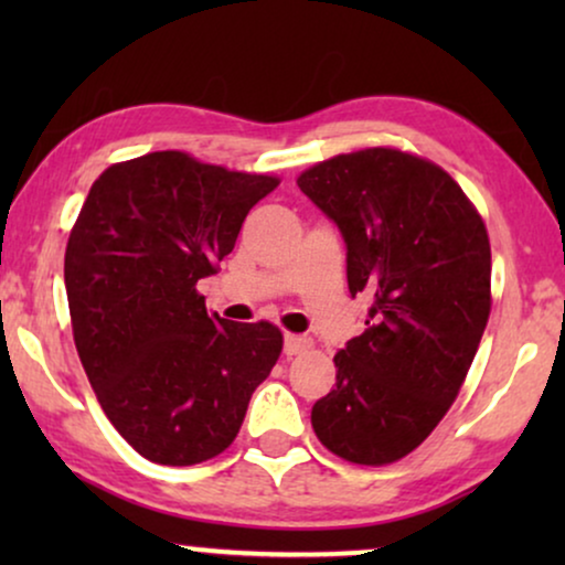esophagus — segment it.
Instances as JSON below:
<instances>
[{"label":"esophagus","mask_w":565,"mask_h":565,"mask_svg":"<svg viewBox=\"0 0 565 565\" xmlns=\"http://www.w3.org/2000/svg\"><path fill=\"white\" fill-rule=\"evenodd\" d=\"M306 350H311V339L298 337V334H285V354H288V358L306 352Z\"/></svg>","instance_id":"obj_1"}]
</instances>
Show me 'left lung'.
<instances>
[{
    "mask_svg": "<svg viewBox=\"0 0 565 565\" xmlns=\"http://www.w3.org/2000/svg\"><path fill=\"white\" fill-rule=\"evenodd\" d=\"M298 188L342 231L350 292L370 298L313 431L339 458L388 466L431 435L466 381L491 311L489 234L445 169L398 149L339 153Z\"/></svg>",
    "mask_w": 565,
    "mask_h": 565,
    "instance_id": "left-lung-1",
    "label": "left lung"
}]
</instances>
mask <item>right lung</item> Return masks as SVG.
<instances>
[{
  "mask_svg": "<svg viewBox=\"0 0 565 565\" xmlns=\"http://www.w3.org/2000/svg\"><path fill=\"white\" fill-rule=\"evenodd\" d=\"M277 184L153 151L107 167L84 200L64 259L74 344L107 419L146 460L221 455L280 358V329L207 313L195 288Z\"/></svg>",
  "mask_w": 565,
  "mask_h": 565,
  "instance_id": "right-lung-1",
  "label": "right lung"
}]
</instances>
